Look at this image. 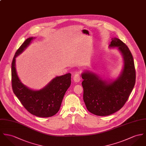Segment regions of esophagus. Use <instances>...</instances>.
Wrapping results in <instances>:
<instances>
[{"instance_id": "1", "label": "esophagus", "mask_w": 146, "mask_h": 146, "mask_svg": "<svg viewBox=\"0 0 146 146\" xmlns=\"http://www.w3.org/2000/svg\"><path fill=\"white\" fill-rule=\"evenodd\" d=\"M80 76L78 74H75L74 76V77H73V80H74V82L78 83V82L80 81Z\"/></svg>"}]
</instances>
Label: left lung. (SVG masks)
I'll use <instances>...</instances> for the list:
<instances>
[{
    "label": "left lung",
    "instance_id": "8db88e82",
    "mask_svg": "<svg viewBox=\"0 0 146 146\" xmlns=\"http://www.w3.org/2000/svg\"><path fill=\"white\" fill-rule=\"evenodd\" d=\"M111 39L109 48H117L123 58L119 75L111 79L88 70L81 74L83 100L87 109L100 116L109 115L119 110L127 101L135 82L134 60L129 48L119 39Z\"/></svg>",
    "mask_w": 146,
    "mask_h": 146
}]
</instances>
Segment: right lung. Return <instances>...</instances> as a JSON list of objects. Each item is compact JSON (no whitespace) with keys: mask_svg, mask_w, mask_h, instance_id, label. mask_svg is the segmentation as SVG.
Segmentation results:
<instances>
[{"mask_svg":"<svg viewBox=\"0 0 146 146\" xmlns=\"http://www.w3.org/2000/svg\"><path fill=\"white\" fill-rule=\"evenodd\" d=\"M35 37L27 39L16 52L11 63L13 90L24 108L39 117H49L60 109L64 96L71 84V74L56 76L39 90L29 88L19 78L16 70V58L29 45Z\"/></svg>","mask_w":146,"mask_h":146,"instance_id":"add662e5","label":"right lung"}]
</instances>
